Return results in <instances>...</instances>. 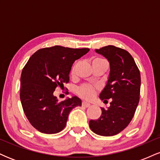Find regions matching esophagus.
<instances>
[{
    "label": "esophagus",
    "instance_id": "obj_1",
    "mask_svg": "<svg viewBox=\"0 0 160 160\" xmlns=\"http://www.w3.org/2000/svg\"><path fill=\"white\" fill-rule=\"evenodd\" d=\"M90 105H91L90 104L87 103V102H82V107L89 108V107H90Z\"/></svg>",
    "mask_w": 160,
    "mask_h": 160
}]
</instances>
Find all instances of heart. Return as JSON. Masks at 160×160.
<instances>
[{
	"label": "heart",
	"instance_id": "obj_1",
	"mask_svg": "<svg viewBox=\"0 0 160 160\" xmlns=\"http://www.w3.org/2000/svg\"><path fill=\"white\" fill-rule=\"evenodd\" d=\"M96 61H104V60L102 58H96L93 62ZM96 91L97 89L95 86L90 85V84H83L78 88L77 93L82 98H85L86 100H90L95 96Z\"/></svg>",
	"mask_w": 160,
	"mask_h": 160
}]
</instances>
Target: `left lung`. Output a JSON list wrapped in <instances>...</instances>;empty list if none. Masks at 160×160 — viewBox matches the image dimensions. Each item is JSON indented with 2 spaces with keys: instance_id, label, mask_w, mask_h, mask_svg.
I'll use <instances>...</instances> for the list:
<instances>
[{
  "instance_id": "8db88e82",
  "label": "left lung",
  "mask_w": 160,
  "mask_h": 160,
  "mask_svg": "<svg viewBox=\"0 0 160 160\" xmlns=\"http://www.w3.org/2000/svg\"><path fill=\"white\" fill-rule=\"evenodd\" d=\"M95 52L110 63V74L106 86L100 93L101 100L112 98L107 109L102 108L98 120L89 121L95 134L113 136L122 132L132 120L136 111L141 89V74L129 52L114 46H106Z\"/></svg>"
}]
</instances>
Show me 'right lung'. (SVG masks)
<instances>
[{
	"label": "right lung",
	"instance_id": "add662e5",
	"mask_svg": "<svg viewBox=\"0 0 160 160\" xmlns=\"http://www.w3.org/2000/svg\"><path fill=\"white\" fill-rule=\"evenodd\" d=\"M89 49H73L61 46L40 49L34 52L22 69L20 99L30 123L42 133L55 134L65 127L70 111L81 106L77 96L59 102L53 92L69 82L75 60Z\"/></svg>",
	"mask_w": 160,
	"mask_h": 160
}]
</instances>
